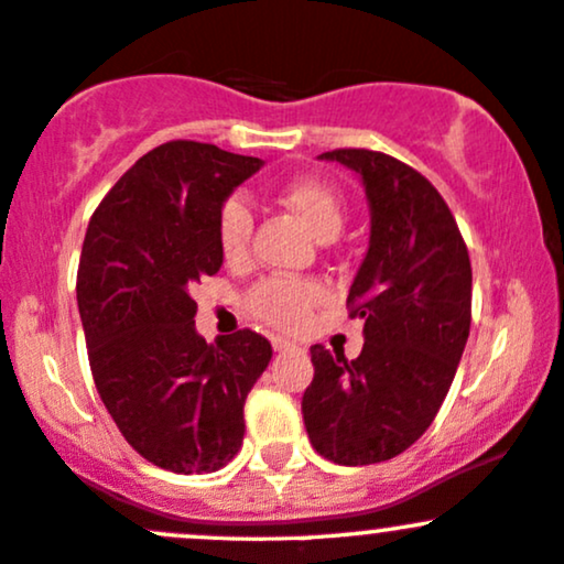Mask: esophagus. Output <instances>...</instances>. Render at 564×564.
<instances>
[{
  "instance_id": "obj_1",
  "label": "esophagus",
  "mask_w": 564,
  "mask_h": 564,
  "mask_svg": "<svg viewBox=\"0 0 564 564\" xmlns=\"http://www.w3.org/2000/svg\"><path fill=\"white\" fill-rule=\"evenodd\" d=\"M271 347H274L276 352H284V349L293 347V341H290V338H284V336H271Z\"/></svg>"
}]
</instances>
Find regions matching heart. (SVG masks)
Wrapping results in <instances>:
<instances>
[{"label": "heart", "instance_id": "obj_1", "mask_svg": "<svg viewBox=\"0 0 564 564\" xmlns=\"http://www.w3.org/2000/svg\"><path fill=\"white\" fill-rule=\"evenodd\" d=\"M282 204L304 220L317 239H336L344 226V202L330 185L314 177L290 180L280 191ZM217 247L228 263H241L250 256L252 209L241 196H228L217 209ZM325 299V284L308 276H265L245 295L250 317L269 328L293 330L306 323L312 308Z\"/></svg>", "mask_w": 564, "mask_h": 564}]
</instances>
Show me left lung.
I'll return each mask as SVG.
<instances>
[{
    "mask_svg": "<svg viewBox=\"0 0 564 564\" xmlns=\"http://www.w3.org/2000/svg\"><path fill=\"white\" fill-rule=\"evenodd\" d=\"M319 159L355 169L371 204V241L349 288L366 344L355 360L323 344L301 411L312 446L338 465L398 457L430 427L470 333V258L452 209L409 163L366 148Z\"/></svg>",
    "mask_w": 564,
    "mask_h": 564,
    "instance_id": "left-lung-1",
    "label": "left lung"
}]
</instances>
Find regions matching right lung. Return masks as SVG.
<instances>
[{
	"label": "right lung",
	"instance_id": "obj_1",
	"mask_svg": "<svg viewBox=\"0 0 564 564\" xmlns=\"http://www.w3.org/2000/svg\"><path fill=\"white\" fill-rule=\"evenodd\" d=\"M263 161L174 139L144 153L90 215L77 308L101 403L148 463L212 474L245 438V401L271 344L245 328L207 344L193 282L220 271L217 209Z\"/></svg>",
	"mask_w": 564,
	"mask_h": 564
}]
</instances>
